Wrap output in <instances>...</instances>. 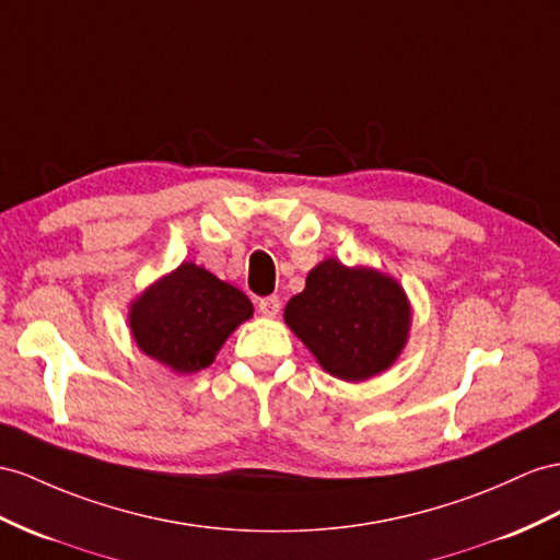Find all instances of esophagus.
<instances>
[{
    "label": "esophagus",
    "mask_w": 560,
    "mask_h": 560,
    "mask_svg": "<svg viewBox=\"0 0 560 560\" xmlns=\"http://www.w3.org/2000/svg\"><path fill=\"white\" fill-rule=\"evenodd\" d=\"M257 310H260V314H265V317H269V319H275L277 314H279V310H281V303H279V298L277 295H269V298H262L260 303H257Z\"/></svg>",
    "instance_id": "1"
}]
</instances>
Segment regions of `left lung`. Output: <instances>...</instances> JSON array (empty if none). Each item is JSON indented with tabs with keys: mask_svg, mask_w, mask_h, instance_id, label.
I'll use <instances>...</instances> for the list:
<instances>
[{
	"mask_svg": "<svg viewBox=\"0 0 560 560\" xmlns=\"http://www.w3.org/2000/svg\"><path fill=\"white\" fill-rule=\"evenodd\" d=\"M283 322L326 374L362 383L388 371L407 348L411 303L385 271L326 257L310 269L305 291L289 300Z\"/></svg>",
	"mask_w": 560,
	"mask_h": 560,
	"instance_id": "8db88e82",
	"label": "left lung"
}]
</instances>
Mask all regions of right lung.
I'll list each match as a JSON object with an SVG mask.
<instances>
[{
  "label": "right lung",
  "mask_w": 560,
  "mask_h": 560,
  "mask_svg": "<svg viewBox=\"0 0 560 560\" xmlns=\"http://www.w3.org/2000/svg\"><path fill=\"white\" fill-rule=\"evenodd\" d=\"M253 317V303L236 285L191 260L149 283L127 312L137 348L189 376L208 369L226 338Z\"/></svg>",
  "instance_id": "1"
}]
</instances>
